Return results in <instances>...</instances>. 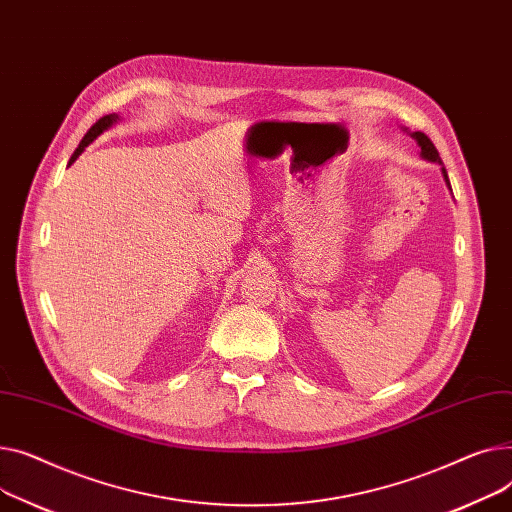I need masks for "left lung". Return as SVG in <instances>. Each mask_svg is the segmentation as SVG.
Masks as SVG:
<instances>
[{"label":"left lung","mask_w":512,"mask_h":512,"mask_svg":"<svg viewBox=\"0 0 512 512\" xmlns=\"http://www.w3.org/2000/svg\"><path fill=\"white\" fill-rule=\"evenodd\" d=\"M403 132H407L415 142H417V146H419V157L422 159H426V161H430V163H438V165H442V161H440V155H438V150H436V146L432 144V140L424 134V132H409L407 128H403ZM440 171H442V177H444V182H446V186H448V190H450V182H448V173H446V169H444V165L440 167Z\"/></svg>","instance_id":"1"}]
</instances>
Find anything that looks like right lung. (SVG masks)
<instances>
[{
	"label": "right lung",
	"instance_id": "obj_1",
	"mask_svg": "<svg viewBox=\"0 0 512 512\" xmlns=\"http://www.w3.org/2000/svg\"><path fill=\"white\" fill-rule=\"evenodd\" d=\"M119 122V115L117 113H109V115H105V117H101L99 119V122L93 126V128H90L86 134H84V138L80 140V144H78V148L74 150V155L70 157V163L68 165H72L82 153H84V148L90 144V142H95L105 130H109V128H113L115 124Z\"/></svg>",
	"mask_w": 512,
	"mask_h": 512
}]
</instances>
